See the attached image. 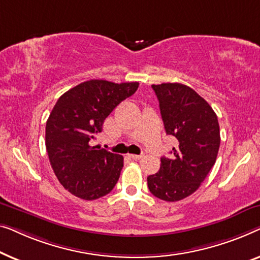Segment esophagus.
I'll return each instance as SVG.
<instances>
[{"mask_svg":"<svg viewBox=\"0 0 260 260\" xmlns=\"http://www.w3.org/2000/svg\"><path fill=\"white\" fill-rule=\"evenodd\" d=\"M128 156L131 159H134V160H139V159H141L142 158V154H128Z\"/></svg>","mask_w":260,"mask_h":260,"instance_id":"34e87169","label":"esophagus"}]
</instances>
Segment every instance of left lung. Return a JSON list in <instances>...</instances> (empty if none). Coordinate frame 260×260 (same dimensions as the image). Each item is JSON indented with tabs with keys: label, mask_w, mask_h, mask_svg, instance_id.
Masks as SVG:
<instances>
[{
	"label": "left lung",
	"mask_w": 260,
	"mask_h": 260,
	"mask_svg": "<svg viewBox=\"0 0 260 260\" xmlns=\"http://www.w3.org/2000/svg\"><path fill=\"white\" fill-rule=\"evenodd\" d=\"M168 135L178 140L172 156L161 158L158 173L149 175L151 193L179 202L194 193L213 167L220 146L218 118L207 101L181 83L152 85Z\"/></svg>",
	"instance_id": "left-lung-1"
}]
</instances>
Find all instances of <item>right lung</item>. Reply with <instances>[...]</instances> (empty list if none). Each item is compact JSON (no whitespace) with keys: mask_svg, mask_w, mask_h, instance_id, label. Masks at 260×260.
I'll return each mask as SVG.
<instances>
[{"mask_svg":"<svg viewBox=\"0 0 260 260\" xmlns=\"http://www.w3.org/2000/svg\"><path fill=\"white\" fill-rule=\"evenodd\" d=\"M138 87L139 82L89 80L58 98L46 123V148L56 178L72 194L95 200L114 188L123 156L89 142L113 109Z\"/></svg>","mask_w":260,"mask_h":260,"instance_id":"1","label":"right lung"}]
</instances>
